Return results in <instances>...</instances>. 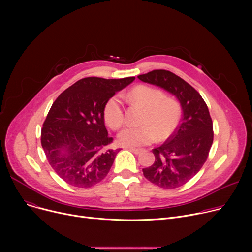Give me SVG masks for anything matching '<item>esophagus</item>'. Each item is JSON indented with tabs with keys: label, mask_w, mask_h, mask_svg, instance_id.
<instances>
[{
	"label": "esophagus",
	"mask_w": 252,
	"mask_h": 252,
	"mask_svg": "<svg viewBox=\"0 0 252 252\" xmlns=\"http://www.w3.org/2000/svg\"><path fill=\"white\" fill-rule=\"evenodd\" d=\"M127 149H128L129 151H131V152H133V153L137 154V155L143 152V149H140V148H131V147H128Z\"/></svg>",
	"instance_id": "obj_1"
}]
</instances>
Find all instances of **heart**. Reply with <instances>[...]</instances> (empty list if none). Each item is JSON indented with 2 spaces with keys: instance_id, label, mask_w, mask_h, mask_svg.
<instances>
[{
  "instance_id": "heart-1",
  "label": "heart",
  "mask_w": 252,
  "mask_h": 252,
  "mask_svg": "<svg viewBox=\"0 0 252 252\" xmlns=\"http://www.w3.org/2000/svg\"><path fill=\"white\" fill-rule=\"evenodd\" d=\"M127 100L144 108L140 126H130L118 134V143L126 147H140L152 143L155 138L164 141L179 126L182 110L179 102L155 88L139 85L127 93ZM104 121L110 128L118 129L125 122L123 103L118 96L111 97L104 105Z\"/></svg>"
}]
</instances>
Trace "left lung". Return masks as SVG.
Here are the masks:
<instances>
[{
	"label": "left lung",
	"mask_w": 252,
	"mask_h": 252,
	"mask_svg": "<svg viewBox=\"0 0 252 252\" xmlns=\"http://www.w3.org/2000/svg\"><path fill=\"white\" fill-rule=\"evenodd\" d=\"M138 78L173 94L183 110L181 124L173 136L152 150L155 161L143 168L144 177L163 189L181 187L201 169L214 142L207 105L191 85L168 70H152Z\"/></svg>",
	"instance_id": "left-lung-1"
}]
</instances>
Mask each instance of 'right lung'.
I'll use <instances>...</instances> for the list:
<instances>
[{
  "label": "right lung",
  "instance_id": "obj_1",
  "mask_svg": "<svg viewBox=\"0 0 252 252\" xmlns=\"http://www.w3.org/2000/svg\"><path fill=\"white\" fill-rule=\"evenodd\" d=\"M135 77L105 79L86 77L66 89L53 103L43 125L41 142L55 173L77 188L101 182L119 149L105 127L104 105Z\"/></svg>",
  "mask_w": 252,
  "mask_h": 252
}]
</instances>
